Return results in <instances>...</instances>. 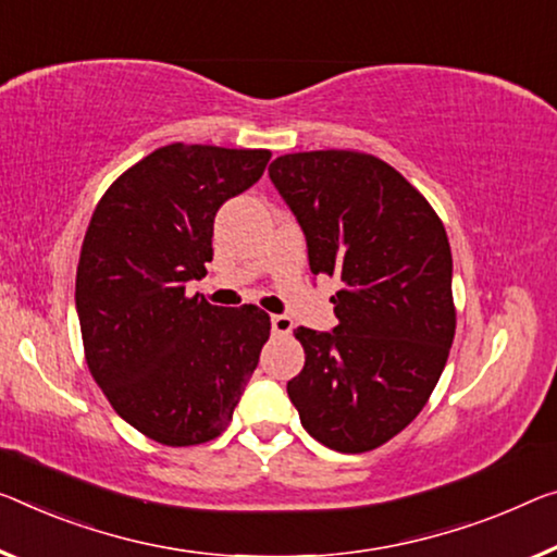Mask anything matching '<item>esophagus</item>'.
Listing matches in <instances>:
<instances>
[{"instance_id":"34e87169","label":"esophagus","mask_w":557,"mask_h":557,"mask_svg":"<svg viewBox=\"0 0 557 557\" xmlns=\"http://www.w3.org/2000/svg\"><path fill=\"white\" fill-rule=\"evenodd\" d=\"M271 329L273 333H278V336H288V333L294 331V321H290L288 315H271Z\"/></svg>"}]
</instances>
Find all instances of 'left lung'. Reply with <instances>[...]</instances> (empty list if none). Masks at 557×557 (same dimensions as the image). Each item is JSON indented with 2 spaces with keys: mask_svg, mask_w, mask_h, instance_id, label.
I'll use <instances>...</instances> for the list:
<instances>
[{
  "mask_svg": "<svg viewBox=\"0 0 557 557\" xmlns=\"http://www.w3.org/2000/svg\"><path fill=\"white\" fill-rule=\"evenodd\" d=\"M269 176L304 228L308 267L338 278V326H298L288 381L301 425L326 448L366 453L421 413L456 336L443 221L386 161L326 149L278 157Z\"/></svg>",
  "mask_w": 557,
  "mask_h": 557,
  "instance_id": "1",
  "label": "left lung"
}]
</instances>
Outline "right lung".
Returning <instances> with one entry per match:
<instances>
[{
    "mask_svg": "<svg viewBox=\"0 0 557 557\" xmlns=\"http://www.w3.org/2000/svg\"><path fill=\"white\" fill-rule=\"evenodd\" d=\"M267 149L169 144L126 169L91 213L76 267L84 356L111 408L164 446L226 431L271 319L186 296L207 276L213 216L259 182Z\"/></svg>",
    "mask_w": 557,
    "mask_h": 557,
    "instance_id": "1",
    "label": "right lung"
}]
</instances>
